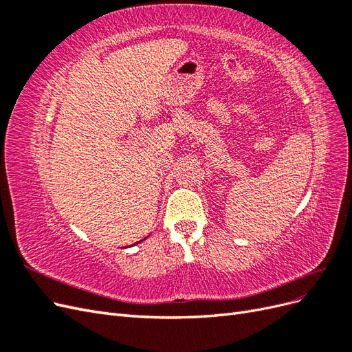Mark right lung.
Listing matches in <instances>:
<instances>
[{
    "label": "right lung",
    "instance_id": "1",
    "mask_svg": "<svg viewBox=\"0 0 352 352\" xmlns=\"http://www.w3.org/2000/svg\"><path fill=\"white\" fill-rule=\"evenodd\" d=\"M136 243H138V242H136Z\"/></svg>",
    "mask_w": 352,
    "mask_h": 352
}]
</instances>
